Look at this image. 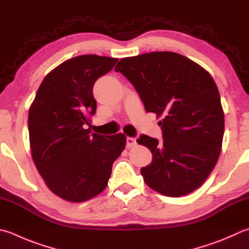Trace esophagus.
<instances>
[{
  "label": "esophagus",
  "instance_id": "esophagus-1",
  "mask_svg": "<svg viewBox=\"0 0 249 249\" xmlns=\"http://www.w3.org/2000/svg\"><path fill=\"white\" fill-rule=\"evenodd\" d=\"M126 144H127L128 148H132L134 146H136V144H137L136 139L132 138V137H127V138H126Z\"/></svg>",
  "mask_w": 249,
  "mask_h": 249
}]
</instances>
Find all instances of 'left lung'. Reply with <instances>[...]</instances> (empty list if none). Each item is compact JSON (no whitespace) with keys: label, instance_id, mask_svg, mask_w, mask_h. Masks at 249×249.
<instances>
[{"label":"left lung","instance_id":"obj_1","mask_svg":"<svg viewBox=\"0 0 249 249\" xmlns=\"http://www.w3.org/2000/svg\"><path fill=\"white\" fill-rule=\"evenodd\" d=\"M115 71L133 84L146 111L162 117L163 142L147 135L137 139L152 153L140 171L144 183L165 196L191 194L210 175L222 147L224 113L213 78L169 51L124 57Z\"/></svg>","mask_w":249,"mask_h":249}]
</instances>
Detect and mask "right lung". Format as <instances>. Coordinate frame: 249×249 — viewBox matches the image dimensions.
I'll return each mask as SVG.
<instances>
[{
	"mask_svg": "<svg viewBox=\"0 0 249 249\" xmlns=\"http://www.w3.org/2000/svg\"><path fill=\"white\" fill-rule=\"evenodd\" d=\"M117 58L86 54L70 58L44 77L31 103V157L50 191L84 202L105 191L112 164L126 144L124 134L103 136L84 126L96 113L92 88Z\"/></svg>",
	"mask_w": 249,
	"mask_h": 249,
	"instance_id": "1",
	"label": "right lung"
}]
</instances>
